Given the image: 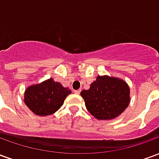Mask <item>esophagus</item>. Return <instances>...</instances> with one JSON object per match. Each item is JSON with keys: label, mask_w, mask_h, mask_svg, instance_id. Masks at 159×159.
I'll list each match as a JSON object with an SVG mask.
<instances>
[{"label": "esophagus", "mask_w": 159, "mask_h": 159, "mask_svg": "<svg viewBox=\"0 0 159 159\" xmlns=\"http://www.w3.org/2000/svg\"><path fill=\"white\" fill-rule=\"evenodd\" d=\"M80 92H81V89H77V90H74V93H76V94H79Z\"/></svg>", "instance_id": "esophagus-1"}]
</instances>
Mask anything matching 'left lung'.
<instances>
[{
  "label": "left lung",
  "instance_id": "obj_1",
  "mask_svg": "<svg viewBox=\"0 0 159 159\" xmlns=\"http://www.w3.org/2000/svg\"><path fill=\"white\" fill-rule=\"evenodd\" d=\"M88 111L100 120L112 119L119 116L129 104V88L124 81L116 77L98 76L89 90H83Z\"/></svg>",
  "mask_w": 159,
  "mask_h": 159
}]
</instances>
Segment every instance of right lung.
<instances>
[{
	"mask_svg": "<svg viewBox=\"0 0 159 159\" xmlns=\"http://www.w3.org/2000/svg\"><path fill=\"white\" fill-rule=\"evenodd\" d=\"M70 93L71 90L50 78L29 87L25 93V103L36 115L47 116L59 110Z\"/></svg>",
	"mask_w": 159,
	"mask_h": 159,
	"instance_id": "obj_1",
	"label": "right lung"
}]
</instances>
